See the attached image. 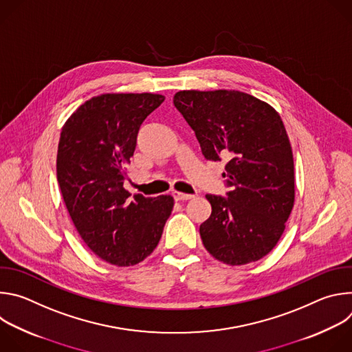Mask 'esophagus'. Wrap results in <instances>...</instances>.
Returning a JSON list of instances; mask_svg holds the SVG:
<instances>
[{
	"label": "esophagus",
	"mask_w": 352,
	"mask_h": 352,
	"mask_svg": "<svg viewBox=\"0 0 352 352\" xmlns=\"http://www.w3.org/2000/svg\"><path fill=\"white\" fill-rule=\"evenodd\" d=\"M173 196H174L175 200H188V199H192V197H193V195L182 193V192H174Z\"/></svg>",
	"instance_id": "1"
}]
</instances>
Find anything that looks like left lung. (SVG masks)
I'll use <instances>...</instances> for the list:
<instances>
[{
    "instance_id": "left-lung-1",
    "label": "left lung",
    "mask_w": 352,
    "mask_h": 352,
    "mask_svg": "<svg viewBox=\"0 0 352 352\" xmlns=\"http://www.w3.org/2000/svg\"><path fill=\"white\" fill-rule=\"evenodd\" d=\"M174 106L205 159L227 162V197L206 195L212 214L199 228L205 248L226 265L262 259L278 242L295 196L292 150L278 113L238 90H182Z\"/></svg>"
}]
</instances>
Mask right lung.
I'll return each instance as SVG.
<instances>
[{"label":"right lung","mask_w":352,"mask_h":352,"mask_svg":"<svg viewBox=\"0 0 352 352\" xmlns=\"http://www.w3.org/2000/svg\"><path fill=\"white\" fill-rule=\"evenodd\" d=\"M164 98L100 94L83 103L61 131L57 179L68 213L93 254L116 266H133L152 254L173 212L170 195L129 199L124 188L139 128Z\"/></svg>","instance_id":"add662e5"}]
</instances>
